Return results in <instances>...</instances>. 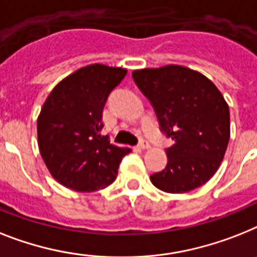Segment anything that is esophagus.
Listing matches in <instances>:
<instances>
[{"label":"esophagus","instance_id":"34e87169","mask_svg":"<svg viewBox=\"0 0 257 257\" xmlns=\"http://www.w3.org/2000/svg\"><path fill=\"white\" fill-rule=\"evenodd\" d=\"M138 147L141 148V150H147V148H150V143H148L146 139H141V142L138 144Z\"/></svg>","mask_w":257,"mask_h":257}]
</instances>
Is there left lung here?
I'll return each mask as SVG.
<instances>
[{
  "label": "left lung",
  "instance_id": "left-lung-1",
  "mask_svg": "<svg viewBox=\"0 0 257 257\" xmlns=\"http://www.w3.org/2000/svg\"><path fill=\"white\" fill-rule=\"evenodd\" d=\"M133 78L175 142L168 163L150 177L158 189L186 193L206 184L219 168L230 141V111L222 93L206 76L181 65L144 68Z\"/></svg>",
  "mask_w": 257,
  "mask_h": 257
}]
</instances>
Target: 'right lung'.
<instances>
[{"label":"right lung","mask_w":257,"mask_h":257,"mask_svg":"<svg viewBox=\"0 0 257 257\" xmlns=\"http://www.w3.org/2000/svg\"><path fill=\"white\" fill-rule=\"evenodd\" d=\"M124 68L92 64L61 80L38 116V144L48 171L57 182L76 192L109 186L130 148L110 144L101 135L102 110Z\"/></svg>","instance_id":"obj_1"}]
</instances>
